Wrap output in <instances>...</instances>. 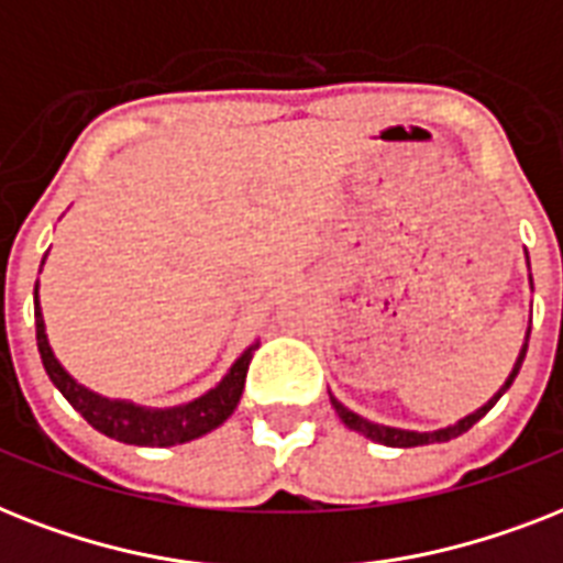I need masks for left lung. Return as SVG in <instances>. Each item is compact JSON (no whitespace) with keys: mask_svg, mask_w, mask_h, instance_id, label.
Instances as JSON below:
<instances>
[{"mask_svg":"<svg viewBox=\"0 0 563 563\" xmlns=\"http://www.w3.org/2000/svg\"><path fill=\"white\" fill-rule=\"evenodd\" d=\"M526 267H529V253H526ZM529 287H532V273H529ZM529 331H532V325L526 328L523 345H520L515 366H511L509 377L503 380L500 389H497V393H494L492 398L483 404V407L474 409V412H467L465 418H460V421H453V424H448V427H439V430H404V427L377 424V421H368V418L357 416L354 409H349L345 404L336 401L334 395H331V389H328V395H331V407L336 409V416H340V421H343L349 430H354V433H360V435H366V439H372V442H377V444H386V448H421V444L451 442V439H456V435L467 433V430H471V427H474L476 421H479V418H483L485 412L494 407V404L500 401L503 395L509 393V386L515 384L517 372H520V366H523L526 349H529Z\"/></svg>","mask_w":563,"mask_h":563,"instance_id":"8db88e82","label":"left lung"}]
</instances>
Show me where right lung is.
Returning a JSON list of instances; mask_svg holds the SVG:
<instances>
[{"label":"right lung","mask_w":563,"mask_h":563,"mask_svg":"<svg viewBox=\"0 0 563 563\" xmlns=\"http://www.w3.org/2000/svg\"><path fill=\"white\" fill-rule=\"evenodd\" d=\"M43 264H46V258H43ZM34 319H37L40 357H43L46 375L60 389L63 398L78 409L98 433L110 435L115 442L136 444V448H174V444L195 442L200 435L218 430L235 412L241 393H244L246 368H250L253 352L258 349V340L246 345L244 354L229 366L227 375L200 398H191V401L177 404V407H145V404L128 401V398H107V395L92 393L63 368L60 360L54 357L52 343H48L46 319H43V308H40V282L34 285Z\"/></svg>","instance_id":"add662e5"}]
</instances>
